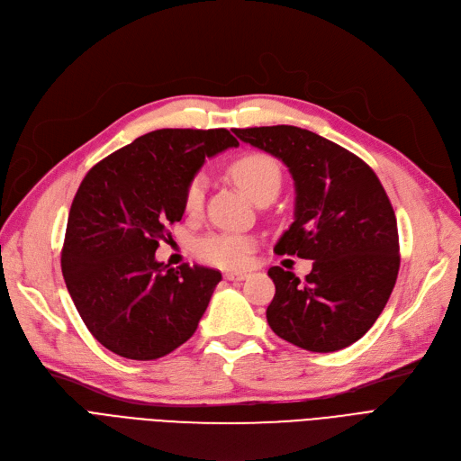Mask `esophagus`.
I'll return each instance as SVG.
<instances>
[{
	"label": "esophagus",
	"instance_id": "1",
	"mask_svg": "<svg viewBox=\"0 0 461 461\" xmlns=\"http://www.w3.org/2000/svg\"><path fill=\"white\" fill-rule=\"evenodd\" d=\"M224 276H226V280H233L235 283V280H245L249 275L247 273H226Z\"/></svg>",
	"mask_w": 461,
	"mask_h": 461
}]
</instances>
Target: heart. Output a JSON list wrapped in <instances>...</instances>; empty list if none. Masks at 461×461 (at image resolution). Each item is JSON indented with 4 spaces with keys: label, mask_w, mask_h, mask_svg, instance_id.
Listing matches in <instances>:
<instances>
[{
    "label": "heart",
    "mask_w": 461,
    "mask_h": 461,
    "mask_svg": "<svg viewBox=\"0 0 461 461\" xmlns=\"http://www.w3.org/2000/svg\"><path fill=\"white\" fill-rule=\"evenodd\" d=\"M233 181L241 186L256 203L266 197H275L280 188V167L275 159L262 152H247L235 158L228 167ZM207 181L202 173L186 183L183 207L188 214H197L203 207ZM256 247V239L249 233L218 230L195 239L194 252L202 262L220 269H241L249 264Z\"/></svg>",
    "instance_id": "b5f03b06"
}]
</instances>
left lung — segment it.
Instances as JSON below:
<instances>
[{"instance_id":"obj_1","label":"left lung","mask_w":461,"mask_h":461,"mask_svg":"<svg viewBox=\"0 0 461 461\" xmlns=\"http://www.w3.org/2000/svg\"><path fill=\"white\" fill-rule=\"evenodd\" d=\"M245 143L283 159L295 186L292 226L275 252L314 259L299 280L271 267V330L311 352L341 350L362 339L388 303L399 271L397 220L375 171L347 149L295 126L233 130Z\"/></svg>"}]
</instances>
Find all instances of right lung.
I'll return each instance as SVG.
<instances>
[{
	"label": "right lung",
	"instance_id": "1",
	"mask_svg": "<svg viewBox=\"0 0 461 461\" xmlns=\"http://www.w3.org/2000/svg\"><path fill=\"white\" fill-rule=\"evenodd\" d=\"M237 139L218 130H156L95 164L71 203L62 273L88 331L128 359H156L197 330L220 271L169 267L154 252L185 214L190 178Z\"/></svg>",
	"mask_w": 461,
	"mask_h": 461
}]
</instances>
